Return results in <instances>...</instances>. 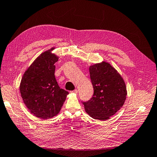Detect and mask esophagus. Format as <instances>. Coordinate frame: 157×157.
<instances>
[{"mask_svg": "<svg viewBox=\"0 0 157 157\" xmlns=\"http://www.w3.org/2000/svg\"><path fill=\"white\" fill-rule=\"evenodd\" d=\"M71 92H72V93H75V94H77V93H78V90H77V89H75V90H73V91H71Z\"/></svg>", "mask_w": 157, "mask_h": 157, "instance_id": "34e87169", "label": "esophagus"}]
</instances>
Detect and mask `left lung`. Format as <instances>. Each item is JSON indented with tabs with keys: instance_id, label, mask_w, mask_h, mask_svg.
<instances>
[{
	"instance_id": "8db88e82",
	"label": "left lung",
	"mask_w": 157,
	"mask_h": 157,
	"mask_svg": "<svg viewBox=\"0 0 157 157\" xmlns=\"http://www.w3.org/2000/svg\"><path fill=\"white\" fill-rule=\"evenodd\" d=\"M94 88L92 97L82 101L85 110L95 119L105 121L122 107L126 98V88L121 76L106 62L90 67Z\"/></svg>"
}]
</instances>
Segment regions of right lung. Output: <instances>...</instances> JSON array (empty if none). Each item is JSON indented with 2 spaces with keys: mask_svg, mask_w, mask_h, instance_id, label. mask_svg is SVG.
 Listing matches in <instances>:
<instances>
[{
  "mask_svg": "<svg viewBox=\"0 0 157 157\" xmlns=\"http://www.w3.org/2000/svg\"><path fill=\"white\" fill-rule=\"evenodd\" d=\"M58 61L50 50L41 54L25 71L21 81L23 102L32 114L42 119L58 115L69 94L56 81L54 64Z\"/></svg>",
  "mask_w": 157,
  "mask_h": 157,
  "instance_id": "right-lung-1",
  "label": "right lung"
}]
</instances>
